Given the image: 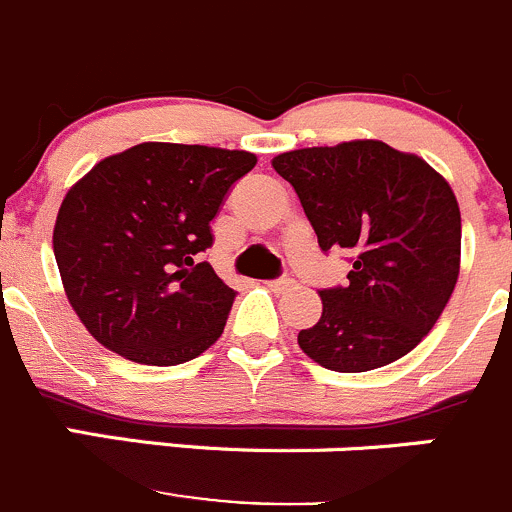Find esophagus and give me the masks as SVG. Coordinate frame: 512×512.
Here are the masks:
<instances>
[{"instance_id":"34e87169","label":"esophagus","mask_w":512,"mask_h":512,"mask_svg":"<svg viewBox=\"0 0 512 512\" xmlns=\"http://www.w3.org/2000/svg\"><path fill=\"white\" fill-rule=\"evenodd\" d=\"M297 282L292 280L290 275H282V277H275V280H270L267 282V287H270V290H275V292H285V290H292V287H295Z\"/></svg>"}]
</instances>
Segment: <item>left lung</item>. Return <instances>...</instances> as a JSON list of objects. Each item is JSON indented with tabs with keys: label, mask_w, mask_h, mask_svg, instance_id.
I'll list each match as a JSON object with an SVG mask.
<instances>
[{
	"label": "left lung",
	"mask_w": 512,
	"mask_h": 512,
	"mask_svg": "<svg viewBox=\"0 0 512 512\" xmlns=\"http://www.w3.org/2000/svg\"><path fill=\"white\" fill-rule=\"evenodd\" d=\"M322 252L347 250L345 285L320 290L322 317L302 350L335 372L408 355L438 322L460 272V210L425 160L357 140L277 155Z\"/></svg>",
	"instance_id": "obj_1"
}]
</instances>
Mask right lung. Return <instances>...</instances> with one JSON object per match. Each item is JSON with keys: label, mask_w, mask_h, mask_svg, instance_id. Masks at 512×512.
Instances as JSON below:
<instances>
[{"label": "right lung", "mask_w": 512, "mask_h": 512, "mask_svg": "<svg viewBox=\"0 0 512 512\" xmlns=\"http://www.w3.org/2000/svg\"><path fill=\"white\" fill-rule=\"evenodd\" d=\"M257 165L240 150L142 142L94 165L59 207L54 257L69 305L107 350L180 365L225 330L237 292L202 252L227 192Z\"/></svg>", "instance_id": "add662e5"}]
</instances>
